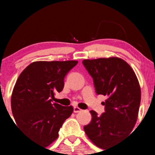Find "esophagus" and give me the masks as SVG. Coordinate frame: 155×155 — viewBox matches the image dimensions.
<instances>
[{"label": "esophagus", "mask_w": 155, "mask_h": 155, "mask_svg": "<svg viewBox=\"0 0 155 155\" xmlns=\"http://www.w3.org/2000/svg\"><path fill=\"white\" fill-rule=\"evenodd\" d=\"M81 110H82V109H80V108H79L78 107H73V112H81Z\"/></svg>", "instance_id": "obj_1"}]
</instances>
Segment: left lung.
I'll use <instances>...</instances> for the list:
<instances>
[{
    "label": "left lung",
    "mask_w": 155,
    "mask_h": 155,
    "mask_svg": "<svg viewBox=\"0 0 155 155\" xmlns=\"http://www.w3.org/2000/svg\"><path fill=\"white\" fill-rule=\"evenodd\" d=\"M93 78L97 94L107 97L105 112L90 111L92 119L84 130L91 141L106 149L121 142L135 126L141 101V89L135 73L116 57L82 61Z\"/></svg>",
    "instance_id": "left-lung-1"
}]
</instances>
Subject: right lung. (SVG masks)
<instances>
[{
    "mask_svg": "<svg viewBox=\"0 0 155 155\" xmlns=\"http://www.w3.org/2000/svg\"><path fill=\"white\" fill-rule=\"evenodd\" d=\"M77 61H36L18 76L12 91L11 108L17 126L34 143L47 147L58 137L72 106L63 107L52 99L64 86V78Z\"/></svg>",
    "mask_w": 155,
    "mask_h": 155,
    "instance_id": "1",
    "label": "right lung"
}]
</instances>
